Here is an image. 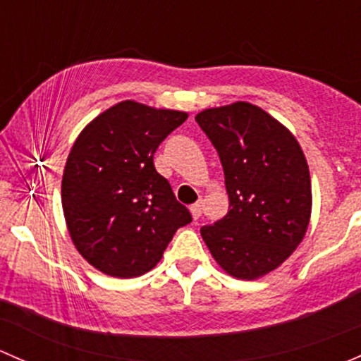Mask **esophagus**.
Here are the masks:
<instances>
[{"mask_svg":"<svg viewBox=\"0 0 361 361\" xmlns=\"http://www.w3.org/2000/svg\"><path fill=\"white\" fill-rule=\"evenodd\" d=\"M189 210H191V215H192V219H198L200 215H202V203H195V205H192L191 208H189Z\"/></svg>","mask_w":361,"mask_h":361,"instance_id":"34e87169","label":"esophagus"}]
</instances>
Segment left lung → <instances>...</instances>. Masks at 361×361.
Masks as SVG:
<instances>
[{
  "instance_id": "left-lung-1",
  "label": "left lung",
  "mask_w": 361,
  "mask_h": 361,
  "mask_svg": "<svg viewBox=\"0 0 361 361\" xmlns=\"http://www.w3.org/2000/svg\"><path fill=\"white\" fill-rule=\"evenodd\" d=\"M196 121L224 169L228 214L202 228L222 271L259 280L280 267L304 240L313 195L307 159L295 135L255 104L208 107Z\"/></svg>"
}]
</instances>
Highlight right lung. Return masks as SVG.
I'll use <instances>...</instances> for the list:
<instances>
[{
    "label": "right lung",
    "instance_id": "right-lung-1",
    "mask_svg": "<svg viewBox=\"0 0 361 361\" xmlns=\"http://www.w3.org/2000/svg\"><path fill=\"white\" fill-rule=\"evenodd\" d=\"M185 111L121 100L74 140L62 176V210L74 247L100 273L142 276L191 222L153 156Z\"/></svg>",
    "mask_w": 361,
    "mask_h": 361
}]
</instances>
